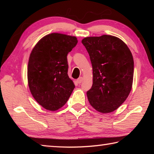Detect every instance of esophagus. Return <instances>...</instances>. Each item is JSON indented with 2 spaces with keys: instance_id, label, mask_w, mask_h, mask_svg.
Here are the masks:
<instances>
[{
  "instance_id": "esophagus-1",
  "label": "esophagus",
  "mask_w": 154,
  "mask_h": 154,
  "mask_svg": "<svg viewBox=\"0 0 154 154\" xmlns=\"http://www.w3.org/2000/svg\"><path fill=\"white\" fill-rule=\"evenodd\" d=\"M83 81V77H80L79 78H78V79H77V82L78 83H82V82Z\"/></svg>"
}]
</instances>
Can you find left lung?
Wrapping results in <instances>:
<instances>
[{"label":"left lung","mask_w":154,"mask_h":154,"mask_svg":"<svg viewBox=\"0 0 154 154\" xmlns=\"http://www.w3.org/2000/svg\"><path fill=\"white\" fill-rule=\"evenodd\" d=\"M92 65L93 83L87 92L92 107L102 113L113 112L131 91L134 60L128 47L116 36H88L82 41Z\"/></svg>","instance_id":"1"}]
</instances>
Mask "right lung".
<instances>
[{"label":"right lung","instance_id":"obj_1","mask_svg":"<svg viewBox=\"0 0 154 154\" xmlns=\"http://www.w3.org/2000/svg\"><path fill=\"white\" fill-rule=\"evenodd\" d=\"M77 42L75 36L51 33L41 38L31 51L28 86L35 100L47 110L62 107L74 90V83L68 75L66 56Z\"/></svg>","mask_w":154,"mask_h":154}]
</instances>
